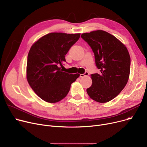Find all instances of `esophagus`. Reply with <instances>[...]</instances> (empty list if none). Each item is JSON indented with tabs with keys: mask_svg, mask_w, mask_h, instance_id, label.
Returning a JSON list of instances; mask_svg holds the SVG:
<instances>
[{
	"mask_svg": "<svg viewBox=\"0 0 147 147\" xmlns=\"http://www.w3.org/2000/svg\"><path fill=\"white\" fill-rule=\"evenodd\" d=\"M88 74H89L88 72H85L84 74H80V78H83V77H84V76H88Z\"/></svg>",
	"mask_w": 147,
	"mask_h": 147,
	"instance_id": "1",
	"label": "esophagus"
}]
</instances>
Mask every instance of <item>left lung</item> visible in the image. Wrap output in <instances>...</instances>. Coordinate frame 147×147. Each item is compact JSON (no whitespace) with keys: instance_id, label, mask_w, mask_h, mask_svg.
Instances as JSON below:
<instances>
[{"instance_id":"8db88e82","label":"left lung","mask_w":147,"mask_h":147,"mask_svg":"<svg viewBox=\"0 0 147 147\" xmlns=\"http://www.w3.org/2000/svg\"><path fill=\"white\" fill-rule=\"evenodd\" d=\"M81 37L94 53L99 73L91 74L92 86L86 89L94 101L105 103L116 97L127 83L130 57L126 46L103 30L83 33Z\"/></svg>"}]
</instances>
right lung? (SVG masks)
<instances>
[{
    "label": "right lung",
    "instance_id": "obj_1",
    "mask_svg": "<svg viewBox=\"0 0 147 147\" xmlns=\"http://www.w3.org/2000/svg\"><path fill=\"white\" fill-rule=\"evenodd\" d=\"M80 36V33H51L31 47L27 57V79L43 101L50 103L61 101L68 94L71 83L80 76L61 69L66 62L65 55Z\"/></svg>",
    "mask_w": 147,
    "mask_h": 147
}]
</instances>
